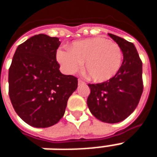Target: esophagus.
Here are the masks:
<instances>
[{"label":"esophagus","mask_w":157,"mask_h":157,"mask_svg":"<svg viewBox=\"0 0 157 157\" xmlns=\"http://www.w3.org/2000/svg\"><path fill=\"white\" fill-rule=\"evenodd\" d=\"M83 83H85V82H84V81H82V80H81V79H79L78 80L79 85H80V84H83Z\"/></svg>","instance_id":"34e87169"}]
</instances>
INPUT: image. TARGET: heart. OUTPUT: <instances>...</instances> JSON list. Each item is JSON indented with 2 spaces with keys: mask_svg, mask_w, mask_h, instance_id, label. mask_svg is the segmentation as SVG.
<instances>
[{
  "mask_svg": "<svg viewBox=\"0 0 157 157\" xmlns=\"http://www.w3.org/2000/svg\"><path fill=\"white\" fill-rule=\"evenodd\" d=\"M56 59L62 68L69 74L82 69L92 81L103 82L112 79L121 67V48L109 39L101 37L75 41L69 49H59Z\"/></svg>",
  "mask_w": 157,
  "mask_h": 157,
  "instance_id": "obj_1",
  "label": "heart"
}]
</instances>
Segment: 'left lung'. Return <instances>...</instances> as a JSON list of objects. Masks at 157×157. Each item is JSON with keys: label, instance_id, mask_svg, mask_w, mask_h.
I'll use <instances>...</instances> for the list:
<instances>
[{"label": "left lung", "instance_id": "left-lung-1", "mask_svg": "<svg viewBox=\"0 0 157 157\" xmlns=\"http://www.w3.org/2000/svg\"><path fill=\"white\" fill-rule=\"evenodd\" d=\"M121 48L124 60L112 79L97 84H88L87 98L90 112L105 123L123 121L134 112L143 92L142 61L135 45L120 37L109 33Z\"/></svg>", "mask_w": 157, "mask_h": 157}]
</instances>
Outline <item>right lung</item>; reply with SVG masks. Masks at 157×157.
I'll return each mask as SVG.
<instances>
[{
	"label": "right lung",
	"instance_id": "add662e5",
	"mask_svg": "<svg viewBox=\"0 0 157 157\" xmlns=\"http://www.w3.org/2000/svg\"><path fill=\"white\" fill-rule=\"evenodd\" d=\"M58 38L33 36L19 45L9 68V97L28 124L47 128L64 116L70 96L77 88L74 75H63L56 60Z\"/></svg>",
	"mask_w": 157,
	"mask_h": 157
}]
</instances>
